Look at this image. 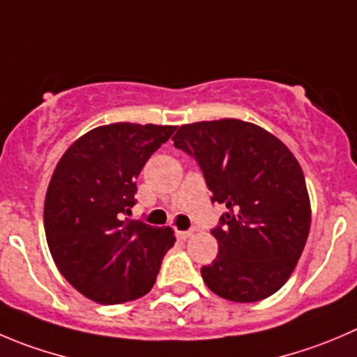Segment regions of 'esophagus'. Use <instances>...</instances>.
Masks as SVG:
<instances>
[{"mask_svg":"<svg viewBox=\"0 0 357 357\" xmlns=\"http://www.w3.org/2000/svg\"><path fill=\"white\" fill-rule=\"evenodd\" d=\"M175 235H176V238L185 240L192 235V229H188V231H175Z\"/></svg>","mask_w":357,"mask_h":357,"instance_id":"obj_1","label":"esophagus"}]
</instances>
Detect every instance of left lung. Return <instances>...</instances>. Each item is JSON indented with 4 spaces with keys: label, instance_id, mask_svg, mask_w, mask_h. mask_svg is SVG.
<instances>
[{
    "label": "left lung",
    "instance_id": "obj_1",
    "mask_svg": "<svg viewBox=\"0 0 357 357\" xmlns=\"http://www.w3.org/2000/svg\"><path fill=\"white\" fill-rule=\"evenodd\" d=\"M173 147L195 158L212 203L226 205L212 235L219 254L202 277L217 296L252 303L293 273L310 231L305 176L289 149L238 119L178 128Z\"/></svg>",
    "mask_w": 357,
    "mask_h": 357
}]
</instances>
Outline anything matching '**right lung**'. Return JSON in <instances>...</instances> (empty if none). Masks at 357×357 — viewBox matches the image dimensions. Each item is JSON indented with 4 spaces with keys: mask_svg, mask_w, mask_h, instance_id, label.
<instances>
[{
    "mask_svg": "<svg viewBox=\"0 0 357 357\" xmlns=\"http://www.w3.org/2000/svg\"><path fill=\"white\" fill-rule=\"evenodd\" d=\"M173 131L175 126H100L54 169L43 208L47 243L61 275L89 300L124 303L154 286L175 236L169 227L126 215L137 203V176Z\"/></svg>",
    "mask_w": 357,
    "mask_h": 357,
    "instance_id": "obj_1",
    "label": "right lung"
}]
</instances>
